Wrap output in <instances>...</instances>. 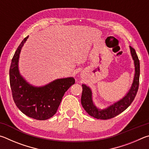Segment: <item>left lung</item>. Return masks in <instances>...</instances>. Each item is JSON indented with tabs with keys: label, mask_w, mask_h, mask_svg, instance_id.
Listing matches in <instances>:
<instances>
[{
	"label": "left lung",
	"mask_w": 149,
	"mask_h": 149,
	"mask_svg": "<svg viewBox=\"0 0 149 149\" xmlns=\"http://www.w3.org/2000/svg\"><path fill=\"white\" fill-rule=\"evenodd\" d=\"M130 47L131 54L133 58L135 64V76L131 89L124 97L119 101L114 103V104L110 105V107L103 110H100L96 107L93 104L92 100V92L89 87L83 84V91L81 102L85 110L91 116L94 117L97 119L108 120L116 116L120 113L127 109L128 107L132 104L134 100L139 85V75H140V63L138 58L137 54L136 53L135 50Z\"/></svg>",
	"instance_id": "8db88e82"
}]
</instances>
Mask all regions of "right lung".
Here are the masks:
<instances>
[{
    "mask_svg": "<svg viewBox=\"0 0 149 149\" xmlns=\"http://www.w3.org/2000/svg\"><path fill=\"white\" fill-rule=\"evenodd\" d=\"M26 37L15 52L10 68V84L12 97L16 107L27 116L38 120H45L56 114L65 91L75 84L73 77L53 81L42 87L29 84L20 75L18 60Z\"/></svg>",
    "mask_w": 149,
    "mask_h": 149,
    "instance_id": "right-lung-1",
    "label": "right lung"
}]
</instances>
